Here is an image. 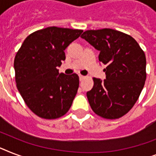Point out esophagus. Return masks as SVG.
Listing matches in <instances>:
<instances>
[{"mask_svg":"<svg viewBox=\"0 0 156 156\" xmlns=\"http://www.w3.org/2000/svg\"><path fill=\"white\" fill-rule=\"evenodd\" d=\"M86 78V76H83L82 75V74H79V79H80V81H83V79H85Z\"/></svg>","mask_w":156,"mask_h":156,"instance_id":"esophagus-1","label":"esophagus"}]
</instances>
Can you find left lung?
Here are the masks:
<instances>
[{
    "label": "left lung",
    "instance_id": "8db88e82",
    "mask_svg": "<svg viewBox=\"0 0 156 156\" xmlns=\"http://www.w3.org/2000/svg\"><path fill=\"white\" fill-rule=\"evenodd\" d=\"M81 37L100 51L99 61L106 66V79L93 78V88L87 93L90 108L103 118H120L133 108L144 87L145 53L132 36L113 29L86 30Z\"/></svg>",
    "mask_w": 156,
    "mask_h": 156
}]
</instances>
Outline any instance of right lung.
I'll return each instance as SVG.
<instances>
[{
	"instance_id": "1",
	"label": "right lung",
	"mask_w": 156,
	"mask_h": 156,
	"mask_svg": "<svg viewBox=\"0 0 156 156\" xmlns=\"http://www.w3.org/2000/svg\"><path fill=\"white\" fill-rule=\"evenodd\" d=\"M83 30L49 27L31 33L16 53L13 66L16 86L24 102L41 118L64 116L75 97L79 78L59 73L66 60L65 49Z\"/></svg>"
}]
</instances>
